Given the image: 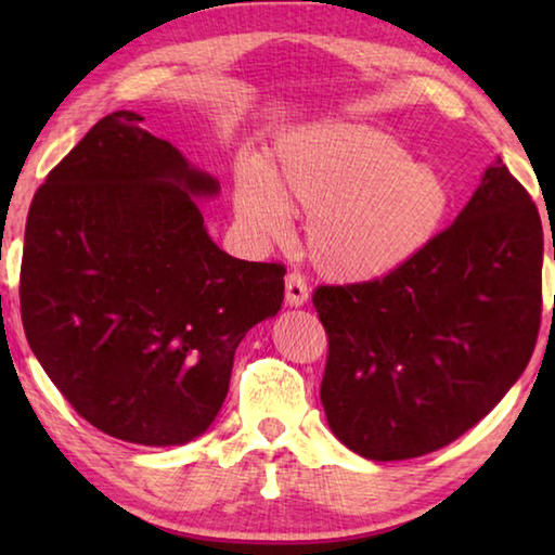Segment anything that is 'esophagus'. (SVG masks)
<instances>
[{
	"label": "esophagus",
	"mask_w": 555,
	"mask_h": 555,
	"mask_svg": "<svg viewBox=\"0 0 555 555\" xmlns=\"http://www.w3.org/2000/svg\"><path fill=\"white\" fill-rule=\"evenodd\" d=\"M311 291H308L306 279L298 274V271H291L286 274V304L288 306H304Z\"/></svg>",
	"instance_id": "1"
}]
</instances>
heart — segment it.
Segmentation results:
<instances>
[{"label":"heart","instance_id":"obj_1","mask_svg":"<svg viewBox=\"0 0 555 555\" xmlns=\"http://www.w3.org/2000/svg\"><path fill=\"white\" fill-rule=\"evenodd\" d=\"M244 228L284 237L288 210L308 212L306 247L333 279L384 276L436 237L453 193L434 166L379 129H306L276 146L271 173L244 166L234 185Z\"/></svg>","mask_w":555,"mask_h":555}]
</instances>
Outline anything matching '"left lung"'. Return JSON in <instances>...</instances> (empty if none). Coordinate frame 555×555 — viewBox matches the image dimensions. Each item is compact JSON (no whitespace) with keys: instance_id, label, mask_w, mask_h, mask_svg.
Wrapping results in <instances>:
<instances>
[{"instance_id":"left-lung-1","label":"left lung","mask_w":555,"mask_h":555,"mask_svg":"<svg viewBox=\"0 0 555 555\" xmlns=\"http://www.w3.org/2000/svg\"><path fill=\"white\" fill-rule=\"evenodd\" d=\"M541 267L537 205L496 158L418 255L382 279L318 286L333 434L362 457L406 460L473 428L531 360Z\"/></svg>"}]
</instances>
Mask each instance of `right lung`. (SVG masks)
I'll return each instance as SVG.
<instances>
[{
	"label": "right lung",
	"instance_id": "add662e5",
	"mask_svg": "<svg viewBox=\"0 0 555 555\" xmlns=\"http://www.w3.org/2000/svg\"><path fill=\"white\" fill-rule=\"evenodd\" d=\"M119 109L46 176L18 300L36 360L102 434L181 446L218 416L234 350L276 315L286 267L215 244L195 198L220 183Z\"/></svg>",
	"mask_w": 555,
	"mask_h": 555
}]
</instances>
